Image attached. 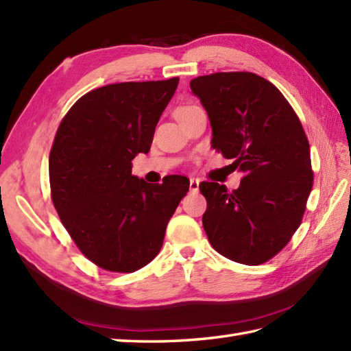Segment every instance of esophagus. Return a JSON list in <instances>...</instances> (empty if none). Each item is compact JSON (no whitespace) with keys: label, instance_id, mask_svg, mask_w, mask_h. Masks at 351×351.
Returning <instances> with one entry per match:
<instances>
[{"label":"esophagus","instance_id":"34e87169","mask_svg":"<svg viewBox=\"0 0 351 351\" xmlns=\"http://www.w3.org/2000/svg\"><path fill=\"white\" fill-rule=\"evenodd\" d=\"M199 180H196V178H191L190 180V190L191 191H197L199 190Z\"/></svg>","mask_w":351,"mask_h":351}]
</instances>
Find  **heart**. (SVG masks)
Returning <instances> with one entry per match:
<instances>
[{
  "instance_id": "heart-1",
  "label": "heart",
  "mask_w": 351,
  "mask_h": 351,
  "mask_svg": "<svg viewBox=\"0 0 351 351\" xmlns=\"http://www.w3.org/2000/svg\"><path fill=\"white\" fill-rule=\"evenodd\" d=\"M190 108H193V107H191V106H185V107H180V108H176V111H175V116L181 114V113H184V111H187V110H190Z\"/></svg>"
}]
</instances>
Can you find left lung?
<instances>
[{"label": "left lung", "mask_w": 351, "mask_h": 351, "mask_svg": "<svg viewBox=\"0 0 351 351\" xmlns=\"http://www.w3.org/2000/svg\"><path fill=\"white\" fill-rule=\"evenodd\" d=\"M190 88L210 119L213 149L243 173L232 191L200 182L208 240L230 261L263 264L285 247L306 210L314 181L306 134L278 87L256 73H211Z\"/></svg>", "instance_id": "left-lung-1"}]
</instances>
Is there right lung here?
I'll return each instance as SVG.
<instances>
[{
    "instance_id": "add662e5",
    "label": "right lung",
    "mask_w": 351,
    "mask_h": 351,
    "mask_svg": "<svg viewBox=\"0 0 351 351\" xmlns=\"http://www.w3.org/2000/svg\"><path fill=\"white\" fill-rule=\"evenodd\" d=\"M180 78L108 84L73 104L49 154L52 204L84 255L110 271L132 273L158 255L190 181L147 184L131 161L151 149L155 126Z\"/></svg>"
}]
</instances>
